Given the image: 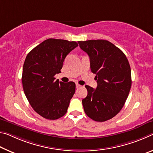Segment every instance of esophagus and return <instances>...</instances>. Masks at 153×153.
Returning <instances> with one entry per match:
<instances>
[{
    "label": "esophagus",
    "mask_w": 153,
    "mask_h": 153,
    "mask_svg": "<svg viewBox=\"0 0 153 153\" xmlns=\"http://www.w3.org/2000/svg\"><path fill=\"white\" fill-rule=\"evenodd\" d=\"M81 87V85H79V83H76V88L78 89V88H79V87Z\"/></svg>",
    "instance_id": "1"
}]
</instances>
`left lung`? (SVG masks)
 Returning <instances> with one entry per match:
<instances>
[{"label":"left lung","mask_w":153,"mask_h":153,"mask_svg":"<svg viewBox=\"0 0 153 153\" xmlns=\"http://www.w3.org/2000/svg\"><path fill=\"white\" fill-rule=\"evenodd\" d=\"M88 54L91 71L96 74V89L85 85L87 96L82 100L89 118L104 122L113 118L123 107L131 86V68L121 49L106 40L78 41Z\"/></svg>","instance_id":"obj_1"}]
</instances>
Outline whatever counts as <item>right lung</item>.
<instances>
[{
    "instance_id": "obj_1",
    "label": "right lung",
    "mask_w": 153,
    "mask_h": 153,
    "mask_svg": "<svg viewBox=\"0 0 153 153\" xmlns=\"http://www.w3.org/2000/svg\"><path fill=\"white\" fill-rule=\"evenodd\" d=\"M78 46L76 42L49 39L30 51L22 72V85L30 104L41 117L56 120L66 113L75 92V83L56 80L65 57Z\"/></svg>"
}]
</instances>
